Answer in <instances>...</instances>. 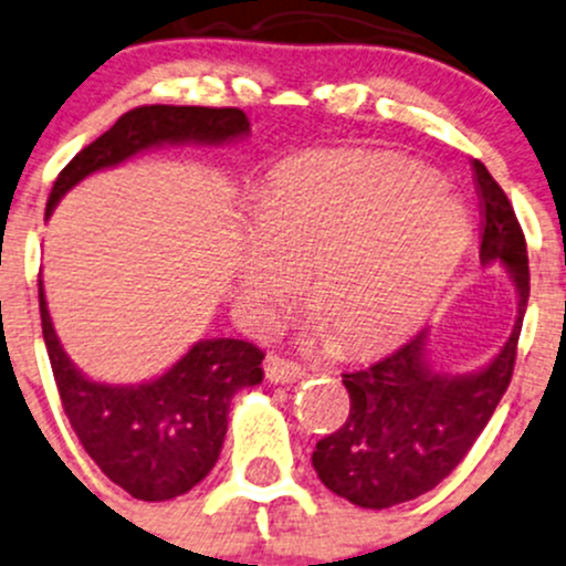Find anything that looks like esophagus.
<instances>
[{"instance_id":"34e87169","label":"esophagus","mask_w":566,"mask_h":566,"mask_svg":"<svg viewBox=\"0 0 566 566\" xmlns=\"http://www.w3.org/2000/svg\"><path fill=\"white\" fill-rule=\"evenodd\" d=\"M265 377L271 379V382H276V385L295 382V379L303 377V368L298 366V363L279 358V355H268V358H265Z\"/></svg>"}]
</instances>
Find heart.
Segmentation results:
<instances>
[{
    "mask_svg": "<svg viewBox=\"0 0 566 566\" xmlns=\"http://www.w3.org/2000/svg\"><path fill=\"white\" fill-rule=\"evenodd\" d=\"M238 293L265 317L301 290L314 328L377 353L418 328L472 241L467 206L428 170L374 151H314L279 168L252 203Z\"/></svg>",
    "mask_w": 566,
    "mask_h": 566,
    "instance_id": "b5f03b06",
    "label": "heart"
}]
</instances>
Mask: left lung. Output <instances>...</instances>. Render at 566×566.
<instances>
[{
    "instance_id": "1",
    "label": "left lung",
    "mask_w": 566,
    "mask_h": 566,
    "mask_svg": "<svg viewBox=\"0 0 566 566\" xmlns=\"http://www.w3.org/2000/svg\"><path fill=\"white\" fill-rule=\"evenodd\" d=\"M483 243L480 260L502 263L518 293V317L496 358L480 371L444 374L428 358V331L360 371L342 374L349 418L319 439L312 467L336 496L366 510L418 499L448 478L491 420L513 379L528 303L526 238L504 189L474 159Z\"/></svg>"
}]
</instances>
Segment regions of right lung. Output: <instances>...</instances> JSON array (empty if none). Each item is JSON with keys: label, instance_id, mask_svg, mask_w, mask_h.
<instances>
[{"label": "right lung", "instance_id": "1", "mask_svg": "<svg viewBox=\"0 0 566 566\" xmlns=\"http://www.w3.org/2000/svg\"><path fill=\"white\" fill-rule=\"evenodd\" d=\"M249 135L247 113L200 105H143L127 111L108 133L81 148L53 181L45 217L59 200L97 170L168 143L219 146ZM40 319L64 415L83 450L111 483L143 499L165 502L192 491L217 463L228 433L230 401L263 382L265 355L241 338H203L157 379L105 385L67 358L40 282Z\"/></svg>", "mask_w": 566, "mask_h": 566}]
</instances>
